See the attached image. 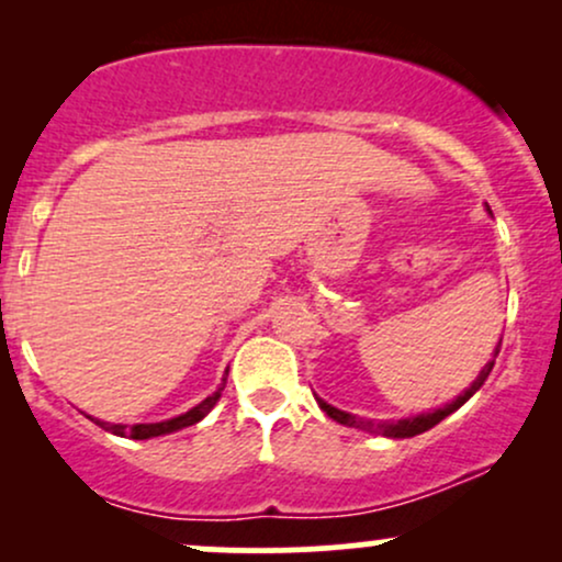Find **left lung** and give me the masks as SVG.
<instances>
[{
  "instance_id": "1",
  "label": "left lung",
  "mask_w": 562,
  "mask_h": 562,
  "mask_svg": "<svg viewBox=\"0 0 562 562\" xmlns=\"http://www.w3.org/2000/svg\"><path fill=\"white\" fill-rule=\"evenodd\" d=\"M486 211H488V214H492V209H488V205H486ZM499 346H502V338H499V344H496V348H494V359H496V353H499ZM494 359H492V362H486V367H483V370L479 372V378H475L473 383H470V389L462 391L457 398H451L449 404L438 406V409H430V412H420V415H415V417H404V420H380V423L364 420V417H357V415H351V412H344V409H338V406L327 404L325 398H319V396H317V404H319V409L327 412V415H330L335 423L348 425V428H359V430H367V434H378V436H385V438L420 436V434H425V430H430V428H434V425L441 423L443 417H449L451 412L460 409V406L465 404L468 398L473 396V393L479 391L483 383H486L488 372H492V367H494Z\"/></svg>"
}]
</instances>
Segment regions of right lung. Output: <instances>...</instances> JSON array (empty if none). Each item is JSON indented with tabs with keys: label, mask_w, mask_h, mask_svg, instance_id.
I'll return each mask as SVG.
<instances>
[{
	"label": "right lung",
	"mask_w": 562,
	"mask_h": 562,
	"mask_svg": "<svg viewBox=\"0 0 562 562\" xmlns=\"http://www.w3.org/2000/svg\"><path fill=\"white\" fill-rule=\"evenodd\" d=\"M227 372H229V367H227ZM227 372H224L222 383H218V389H216L214 393H211V396H205L203 402H200L198 406H192L190 412H184V415L171 417V420L124 425V423H108V420H100V417H92V415H87V417H89V420H94L97 425H100L102 430H108V434L121 436V438H134V441H145V438H156V436H166V434H177V430L190 428V425L200 423V420H203L205 415H209L211 409H214L218 398H222L224 385H227Z\"/></svg>",
	"instance_id": "1"
}]
</instances>
